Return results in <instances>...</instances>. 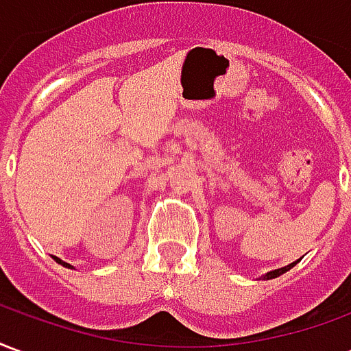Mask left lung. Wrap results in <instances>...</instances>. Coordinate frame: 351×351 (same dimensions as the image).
I'll list each match as a JSON object with an SVG mask.
<instances>
[{
	"label": "left lung",
	"instance_id": "obj_1",
	"mask_svg": "<svg viewBox=\"0 0 351 351\" xmlns=\"http://www.w3.org/2000/svg\"><path fill=\"white\" fill-rule=\"evenodd\" d=\"M299 263V259L297 261H293V263H289L286 265V267H282V269H274V271H269V272H265V274H261L259 276V280H272V278H278V276H282L284 272H287L289 269H293L295 265Z\"/></svg>",
	"mask_w": 351,
	"mask_h": 351
}]
</instances>
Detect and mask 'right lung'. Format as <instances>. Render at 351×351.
<instances>
[{
    "label": "right lung",
    "mask_w": 351,
    "mask_h": 351,
    "mask_svg": "<svg viewBox=\"0 0 351 351\" xmlns=\"http://www.w3.org/2000/svg\"><path fill=\"white\" fill-rule=\"evenodd\" d=\"M54 259H56V263H60V265H64V267H67V269H75V267H73V265H69V263H65L64 259H60V258H56V256H54Z\"/></svg>",
    "instance_id": "1"
}]
</instances>
